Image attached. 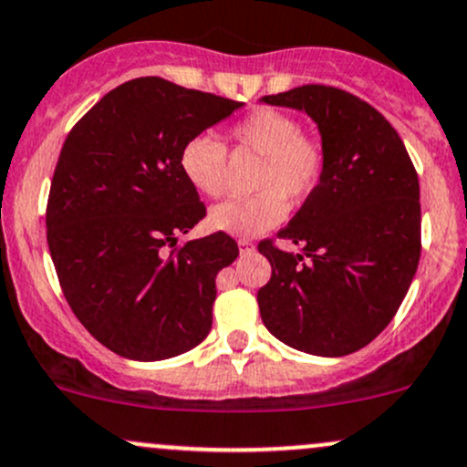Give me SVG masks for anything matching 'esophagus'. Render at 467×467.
I'll return each mask as SVG.
<instances>
[{
	"label": "esophagus",
	"instance_id": "obj_1",
	"mask_svg": "<svg viewBox=\"0 0 467 467\" xmlns=\"http://www.w3.org/2000/svg\"><path fill=\"white\" fill-rule=\"evenodd\" d=\"M237 245H239V253H242V254L254 253V244L250 242V239H239Z\"/></svg>",
	"mask_w": 467,
	"mask_h": 467
}]
</instances>
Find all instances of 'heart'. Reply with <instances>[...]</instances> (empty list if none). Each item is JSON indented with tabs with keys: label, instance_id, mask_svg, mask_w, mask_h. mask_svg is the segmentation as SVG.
Returning a JSON list of instances; mask_svg holds the SVG:
<instances>
[{
	"label": "heart",
	"instance_id": "b5f03b06",
	"mask_svg": "<svg viewBox=\"0 0 467 467\" xmlns=\"http://www.w3.org/2000/svg\"><path fill=\"white\" fill-rule=\"evenodd\" d=\"M234 152L261 159L254 172V197L233 199L210 210L208 223L234 237H254L285 217V203L299 206L319 186L326 168L324 143L301 132L296 117L284 110L257 109L228 132ZM179 168L197 192L222 197L228 188V155L210 135H194L179 152Z\"/></svg>",
	"mask_w": 467,
	"mask_h": 467
}]
</instances>
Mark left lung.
<instances>
[{
	"label": "left lung",
	"mask_w": 467,
	"mask_h": 467,
	"mask_svg": "<svg viewBox=\"0 0 467 467\" xmlns=\"http://www.w3.org/2000/svg\"><path fill=\"white\" fill-rule=\"evenodd\" d=\"M261 101L308 112L321 132L319 186L259 253L273 276L257 292L264 326L295 350L343 357L392 321L421 254L419 177L401 137L350 92L308 84Z\"/></svg>",
	"instance_id": "1"
}]
</instances>
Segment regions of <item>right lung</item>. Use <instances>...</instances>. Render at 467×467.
Instances as JSON below:
<instances>
[{
  "label": "right lung",
  "mask_w": 467,
  "mask_h": 467,
  "mask_svg": "<svg viewBox=\"0 0 467 467\" xmlns=\"http://www.w3.org/2000/svg\"><path fill=\"white\" fill-rule=\"evenodd\" d=\"M242 106L137 77L101 97L66 137L46 239L70 310L119 357L183 355L213 327L214 279L239 248L222 230L174 248L206 217L179 152Z\"/></svg>",
  "instance_id": "right-lung-1"
}]
</instances>
